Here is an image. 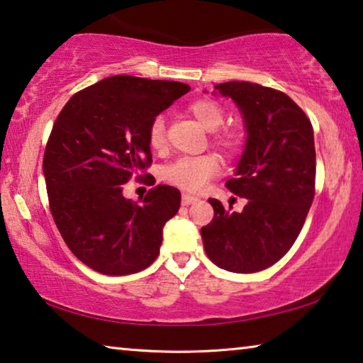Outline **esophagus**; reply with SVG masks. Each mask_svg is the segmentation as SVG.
Instances as JSON below:
<instances>
[{
    "label": "esophagus",
    "instance_id": "obj_1",
    "mask_svg": "<svg viewBox=\"0 0 363 363\" xmlns=\"http://www.w3.org/2000/svg\"><path fill=\"white\" fill-rule=\"evenodd\" d=\"M196 200H199V199H196V196H194V195H189V194L182 195V205H186V206L195 203Z\"/></svg>",
    "mask_w": 363,
    "mask_h": 363
}]
</instances>
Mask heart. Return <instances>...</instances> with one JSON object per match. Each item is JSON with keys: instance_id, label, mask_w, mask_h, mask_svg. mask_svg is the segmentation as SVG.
Instances as JSON below:
<instances>
[{"instance_id": "1", "label": "heart", "mask_w": 363, "mask_h": 363, "mask_svg": "<svg viewBox=\"0 0 363 363\" xmlns=\"http://www.w3.org/2000/svg\"><path fill=\"white\" fill-rule=\"evenodd\" d=\"M189 112L195 116V120L205 128L206 131H216L223 126L224 112L216 102L210 99H199L189 106ZM220 149L227 152L235 150L240 140L235 133L224 131L214 136ZM149 145L153 150H163L167 147V120L163 115H157L149 126ZM219 171V162L214 155H199V157H182L168 164L163 169V179L187 192H199L205 184L216 176Z\"/></svg>"}]
</instances>
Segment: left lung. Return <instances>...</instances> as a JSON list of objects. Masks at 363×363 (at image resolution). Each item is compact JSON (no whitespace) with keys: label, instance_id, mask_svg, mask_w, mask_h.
Listing matches in <instances>:
<instances>
[{"label":"left lung","instance_id":"1","mask_svg":"<svg viewBox=\"0 0 363 363\" xmlns=\"http://www.w3.org/2000/svg\"><path fill=\"white\" fill-rule=\"evenodd\" d=\"M233 101L245 125V147L230 192L247 199L240 213L210 199L214 218L201 240L218 267L259 272L286 255L314 200L315 145L309 118L285 93L250 82L214 84Z\"/></svg>","mask_w":363,"mask_h":363}]
</instances>
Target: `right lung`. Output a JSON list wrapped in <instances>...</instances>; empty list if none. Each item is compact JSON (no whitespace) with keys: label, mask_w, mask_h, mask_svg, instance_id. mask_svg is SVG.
Returning a JSON list of instances; mask_svg holds the SVG:
<instances>
[{"label":"right lung","mask_w":363,"mask_h":363,"mask_svg":"<svg viewBox=\"0 0 363 363\" xmlns=\"http://www.w3.org/2000/svg\"><path fill=\"white\" fill-rule=\"evenodd\" d=\"M189 89L108 77L72 96L54 123L43 160L49 206L67 247L97 272L134 274L157 259L181 192L157 186L138 205L123 195V184L152 162V120Z\"/></svg>","instance_id":"1"}]
</instances>
